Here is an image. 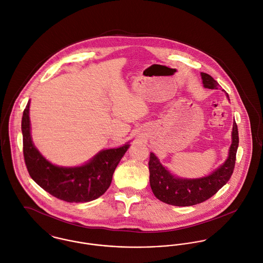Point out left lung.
Instances as JSON below:
<instances>
[{"label": "left lung", "mask_w": 263, "mask_h": 263, "mask_svg": "<svg viewBox=\"0 0 263 263\" xmlns=\"http://www.w3.org/2000/svg\"><path fill=\"white\" fill-rule=\"evenodd\" d=\"M201 77L204 87L210 89L218 88V83L210 75L201 73ZM238 145V126L234 122L232 145L228 159L210 176L192 180L174 177L151 153L148 161L149 182L155 196L160 201L175 206H191L210 199L230 180L235 168Z\"/></svg>", "instance_id": "left-lung-1"}]
</instances>
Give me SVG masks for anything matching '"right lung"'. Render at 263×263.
<instances>
[{"mask_svg": "<svg viewBox=\"0 0 263 263\" xmlns=\"http://www.w3.org/2000/svg\"><path fill=\"white\" fill-rule=\"evenodd\" d=\"M29 105L28 102L24 108L21 129L24 161L33 181L55 198L67 202H88L102 196L109 187L112 174L129 148V144L103 151L82 166L53 165L39 153L32 143Z\"/></svg>", "mask_w": 263, "mask_h": 263, "instance_id": "obj_1", "label": "right lung"}]
</instances>
